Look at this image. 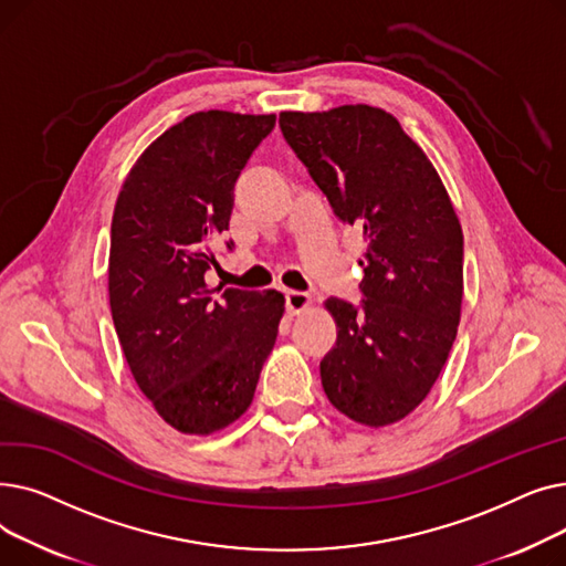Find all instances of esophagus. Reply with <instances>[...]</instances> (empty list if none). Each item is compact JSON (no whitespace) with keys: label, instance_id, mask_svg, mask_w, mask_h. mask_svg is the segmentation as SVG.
I'll list each match as a JSON object with an SVG mask.
<instances>
[{"label":"esophagus","instance_id":"obj_1","mask_svg":"<svg viewBox=\"0 0 566 566\" xmlns=\"http://www.w3.org/2000/svg\"><path fill=\"white\" fill-rule=\"evenodd\" d=\"M310 305H312V298H310L307 293H301V291H289L286 293V312L291 316L303 314Z\"/></svg>","mask_w":566,"mask_h":566}]
</instances>
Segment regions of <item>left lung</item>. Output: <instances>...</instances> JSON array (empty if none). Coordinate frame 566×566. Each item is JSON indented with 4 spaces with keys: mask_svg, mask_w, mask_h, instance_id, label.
I'll use <instances>...</instances> for the list:
<instances>
[{
    "mask_svg": "<svg viewBox=\"0 0 566 566\" xmlns=\"http://www.w3.org/2000/svg\"><path fill=\"white\" fill-rule=\"evenodd\" d=\"M280 126L333 213L365 241L360 307L328 298L337 344L321 385L348 420L380 429L418 408L457 339L463 231L418 142L374 105L282 112Z\"/></svg>",
    "mask_w": 566,
    "mask_h": 566,
    "instance_id": "8db88e82",
    "label": "left lung"
}]
</instances>
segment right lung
I'll return each mask as SVG.
<instances>
[{
	"instance_id": "add662e5",
	"label": "right lung",
	"mask_w": 566,
	"mask_h": 566,
	"mask_svg": "<svg viewBox=\"0 0 566 566\" xmlns=\"http://www.w3.org/2000/svg\"><path fill=\"white\" fill-rule=\"evenodd\" d=\"M273 126L275 114L195 112L144 148L114 203L107 291L118 344L144 397L188 436L222 431L250 408L284 316L277 291L216 298L203 280L235 178Z\"/></svg>"
}]
</instances>
